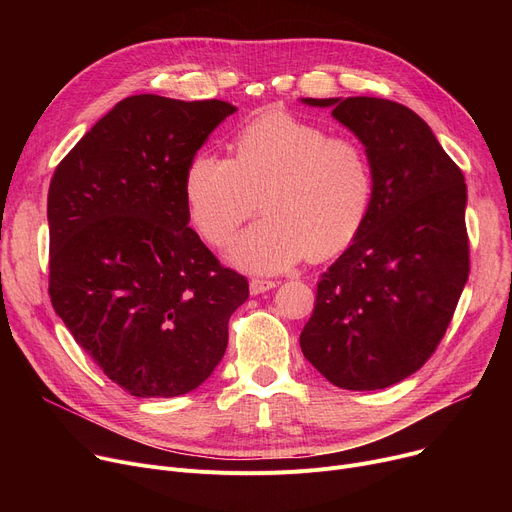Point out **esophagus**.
<instances>
[{
    "label": "esophagus",
    "instance_id": "esophagus-1",
    "mask_svg": "<svg viewBox=\"0 0 512 512\" xmlns=\"http://www.w3.org/2000/svg\"><path fill=\"white\" fill-rule=\"evenodd\" d=\"M272 288H276V282H274V280L253 278V280L249 282V290H251L253 297H257V294H263V292H267V290H272Z\"/></svg>",
    "mask_w": 512,
    "mask_h": 512
}]
</instances>
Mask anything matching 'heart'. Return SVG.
Here are the masks:
<instances>
[{"label": "heart", "mask_w": 512, "mask_h": 512, "mask_svg": "<svg viewBox=\"0 0 512 512\" xmlns=\"http://www.w3.org/2000/svg\"><path fill=\"white\" fill-rule=\"evenodd\" d=\"M188 209L201 236L222 247L259 207L265 218L240 234L228 259L276 274L309 253L328 259L353 245L373 199L365 149L313 122L267 112L234 139V159L199 155L186 170Z\"/></svg>", "instance_id": "obj_1"}]
</instances>
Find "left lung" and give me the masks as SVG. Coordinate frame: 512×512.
<instances>
[{
    "mask_svg": "<svg viewBox=\"0 0 512 512\" xmlns=\"http://www.w3.org/2000/svg\"><path fill=\"white\" fill-rule=\"evenodd\" d=\"M301 101L330 107L365 147L373 172L367 220L321 276L301 351L338 388L382 390L432 357L467 284L465 176L405 105Z\"/></svg>",
    "mask_w": 512,
    "mask_h": 512,
    "instance_id": "1",
    "label": "left lung"
}]
</instances>
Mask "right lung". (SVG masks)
<instances>
[{"instance_id":"right-lung-1","label":"right lung","mask_w":512,"mask_h":512,"mask_svg":"<svg viewBox=\"0 0 512 512\" xmlns=\"http://www.w3.org/2000/svg\"><path fill=\"white\" fill-rule=\"evenodd\" d=\"M236 107L132 95L60 161L49 184V297L120 388L172 398L222 361L249 282L188 228L184 180Z\"/></svg>"}]
</instances>
